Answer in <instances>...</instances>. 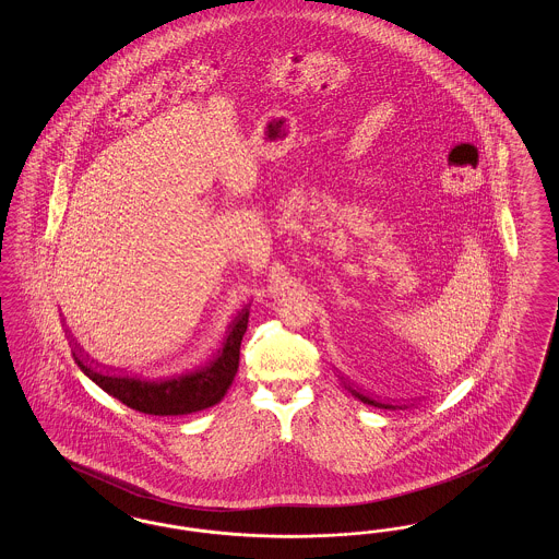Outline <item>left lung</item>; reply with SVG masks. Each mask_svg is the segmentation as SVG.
Masks as SVG:
<instances>
[{"mask_svg": "<svg viewBox=\"0 0 559 559\" xmlns=\"http://www.w3.org/2000/svg\"><path fill=\"white\" fill-rule=\"evenodd\" d=\"M349 392H352V396L354 399L360 400V402H365V404H371L374 408H396V406H392V404H383V402H377V400L369 399V396H365V394H360V392H356V390H352V388H347Z\"/></svg>", "mask_w": 559, "mask_h": 559, "instance_id": "8db88e82", "label": "left lung"}]
</instances>
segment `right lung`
I'll use <instances>...</instances> for the list:
<instances>
[{
    "mask_svg": "<svg viewBox=\"0 0 559 559\" xmlns=\"http://www.w3.org/2000/svg\"><path fill=\"white\" fill-rule=\"evenodd\" d=\"M247 322L249 308H245L230 324L224 347L207 367L157 381L98 371L81 358L80 352H73V358L85 377H90L108 396L123 402L133 411L159 417L190 415L210 408L226 396L239 371L240 342L247 331Z\"/></svg>",
    "mask_w": 559,
    "mask_h": 559,
    "instance_id": "obj_1",
    "label": "right lung"
}]
</instances>
